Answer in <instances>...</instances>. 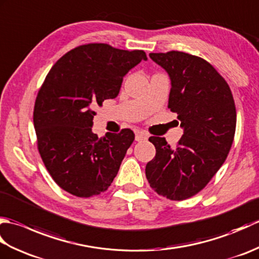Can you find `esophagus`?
<instances>
[{"instance_id": "esophagus-1", "label": "esophagus", "mask_w": 259, "mask_h": 259, "mask_svg": "<svg viewBox=\"0 0 259 259\" xmlns=\"http://www.w3.org/2000/svg\"><path fill=\"white\" fill-rule=\"evenodd\" d=\"M148 138L147 134L145 133H136V141H142V140H146Z\"/></svg>"}]
</instances>
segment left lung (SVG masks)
Returning <instances> with one entry per match:
<instances>
[{"label":"left lung","mask_w":259,"mask_h":259,"mask_svg":"<svg viewBox=\"0 0 259 259\" xmlns=\"http://www.w3.org/2000/svg\"><path fill=\"white\" fill-rule=\"evenodd\" d=\"M149 57L170 76L168 108L177 112L184 135L174 149L164 138L150 137L156 156L146 177L158 195L185 200L205 188L226 160L236 130L235 101L206 60L179 51Z\"/></svg>","instance_id":"obj_1"}]
</instances>
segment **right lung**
Listing matches in <instances>:
<instances>
[{
    "label": "right lung",
    "mask_w": 259,
    "mask_h": 259,
    "mask_svg": "<svg viewBox=\"0 0 259 259\" xmlns=\"http://www.w3.org/2000/svg\"><path fill=\"white\" fill-rule=\"evenodd\" d=\"M142 60V50L104 43L76 47L60 58L38 90L33 122L37 149L57 185L88 198L106 191L117 176L134 131L92 133L97 107L119 95L123 76Z\"/></svg>",
    "instance_id": "right-lung-1"
}]
</instances>
